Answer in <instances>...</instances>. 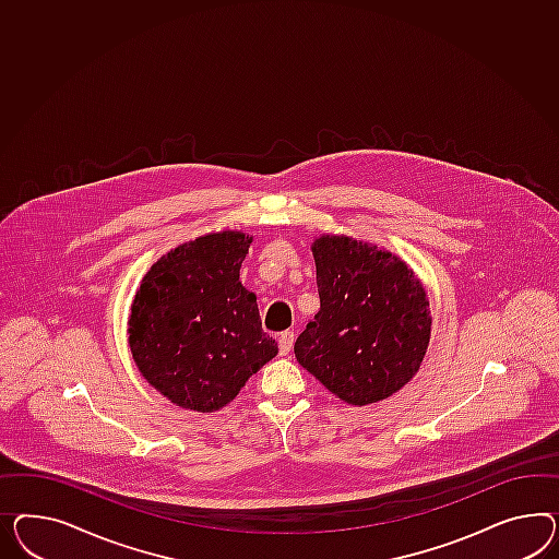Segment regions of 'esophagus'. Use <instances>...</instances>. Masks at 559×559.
I'll return each mask as SVG.
<instances>
[{
	"instance_id": "34e87169",
	"label": "esophagus",
	"mask_w": 559,
	"mask_h": 559,
	"mask_svg": "<svg viewBox=\"0 0 559 559\" xmlns=\"http://www.w3.org/2000/svg\"><path fill=\"white\" fill-rule=\"evenodd\" d=\"M293 342H295V332H290V330L278 335V349H281L283 356H287L288 352H290Z\"/></svg>"
}]
</instances>
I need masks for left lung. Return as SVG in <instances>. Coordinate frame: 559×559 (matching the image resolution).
I'll use <instances>...</instances> for the list:
<instances>
[{
    "instance_id": "1",
    "label": "left lung",
    "mask_w": 559,
    "mask_h": 559,
    "mask_svg": "<svg viewBox=\"0 0 559 559\" xmlns=\"http://www.w3.org/2000/svg\"><path fill=\"white\" fill-rule=\"evenodd\" d=\"M319 311L295 356L349 405H370L417 374L431 335L429 301L405 262L346 236L313 243Z\"/></svg>"
}]
</instances>
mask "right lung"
<instances>
[{
	"instance_id": "add662e5",
	"label": "right lung",
	"mask_w": 559,
	"mask_h": 559,
	"mask_svg": "<svg viewBox=\"0 0 559 559\" xmlns=\"http://www.w3.org/2000/svg\"><path fill=\"white\" fill-rule=\"evenodd\" d=\"M252 238L222 231L160 258L132 302L130 347L142 377L175 405L212 413L278 354L257 295L240 283Z\"/></svg>"
}]
</instances>
